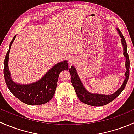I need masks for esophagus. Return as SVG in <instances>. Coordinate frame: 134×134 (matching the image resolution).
<instances>
[{
  "instance_id": "1",
  "label": "esophagus",
  "mask_w": 134,
  "mask_h": 134,
  "mask_svg": "<svg viewBox=\"0 0 134 134\" xmlns=\"http://www.w3.org/2000/svg\"><path fill=\"white\" fill-rule=\"evenodd\" d=\"M69 62L71 63H73L75 62V59H74V58H71L69 59Z\"/></svg>"
}]
</instances>
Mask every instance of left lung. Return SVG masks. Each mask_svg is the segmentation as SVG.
Segmentation results:
<instances>
[{
    "label": "left lung",
    "instance_id": "1",
    "mask_svg": "<svg viewBox=\"0 0 134 134\" xmlns=\"http://www.w3.org/2000/svg\"><path fill=\"white\" fill-rule=\"evenodd\" d=\"M119 34L120 35V37H121V42L123 45V50H124V56L126 57V72L125 73L126 78L122 83V86L121 88L119 89L115 93L113 94H110V95H104V94H92L87 91L83 87V84L81 82L79 77H78V74H77L76 71L75 67L73 66H71V68L69 69V72L71 74V79L72 84L78 96V98L81 102L83 103L86 104L87 105L93 106H102L104 105L108 104L109 102L113 101V100L115 99L121 92L124 90L126 85L127 82L129 78V73H130V59L129 56H128V52H127V45L126 43L125 40L123 35L122 34L119 30L117 29Z\"/></svg>",
    "mask_w": 134,
    "mask_h": 134
}]
</instances>
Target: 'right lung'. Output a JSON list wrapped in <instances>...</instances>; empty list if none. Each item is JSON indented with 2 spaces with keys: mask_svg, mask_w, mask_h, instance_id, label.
I'll use <instances>...</instances> for the list:
<instances>
[{
  "mask_svg": "<svg viewBox=\"0 0 134 134\" xmlns=\"http://www.w3.org/2000/svg\"><path fill=\"white\" fill-rule=\"evenodd\" d=\"M15 37V36L11 41L4 59V75L8 88L15 97L26 104L40 105L47 103L54 94L59 73L69 69L67 61L57 63L38 82L29 85L17 84L12 80L8 65L11 45Z\"/></svg>",
  "mask_w": 134,
  "mask_h": 134,
  "instance_id": "right-lung-1",
  "label": "right lung"
}]
</instances>
